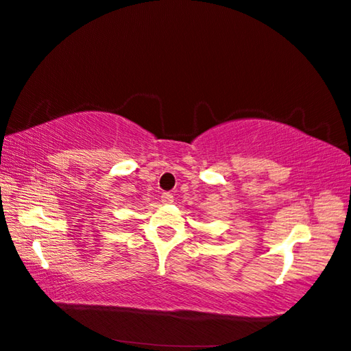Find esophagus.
<instances>
[{"mask_svg":"<svg viewBox=\"0 0 351 351\" xmlns=\"http://www.w3.org/2000/svg\"><path fill=\"white\" fill-rule=\"evenodd\" d=\"M161 202L162 204H171L173 202V195L170 191H164L161 195Z\"/></svg>","mask_w":351,"mask_h":351,"instance_id":"esophagus-1","label":"esophagus"}]
</instances>
